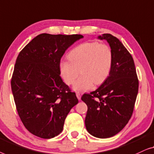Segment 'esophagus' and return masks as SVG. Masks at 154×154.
<instances>
[{"label": "esophagus", "mask_w": 154, "mask_h": 154, "mask_svg": "<svg viewBox=\"0 0 154 154\" xmlns=\"http://www.w3.org/2000/svg\"><path fill=\"white\" fill-rule=\"evenodd\" d=\"M76 96H77V98H78V100H81V94H79V93H76Z\"/></svg>", "instance_id": "1"}]
</instances>
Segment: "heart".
Listing matches in <instances>:
<instances>
[{
  "mask_svg": "<svg viewBox=\"0 0 154 154\" xmlns=\"http://www.w3.org/2000/svg\"><path fill=\"white\" fill-rule=\"evenodd\" d=\"M69 60L59 63V70L65 83L71 85L79 76L73 88L77 91L90 89L103 83L109 77L113 63V54L107 45L84 42L73 48L68 54Z\"/></svg>",
  "mask_w": 154,
  "mask_h": 154,
  "instance_id": "obj_1",
  "label": "heart"
}]
</instances>
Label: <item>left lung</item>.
<instances>
[{
    "label": "left lung",
    "mask_w": 154,
    "mask_h": 154,
    "mask_svg": "<svg viewBox=\"0 0 154 154\" xmlns=\"http://www.w3.org/2000/svg\"><path fill=\"white\" fill-rule=\"evenodd\" d=\"M109 43L113 63L107 79L96 91L84 94L82 100L88 110L86 130L98 138L116 135L131 118L138 93V82L133 58L121 41L111 34L99 35Z\"/></svg>",
    "instance_id": "1"
}]
</instances>
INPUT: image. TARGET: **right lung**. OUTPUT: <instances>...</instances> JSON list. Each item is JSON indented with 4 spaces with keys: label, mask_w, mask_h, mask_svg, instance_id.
Masks as SVG:
<instances>
[{
    "label": "right lung",
    "mask_w": 154,
    "mask_h": 154,
    "mask_svg": "<svg viewBox=\"0 0 154 154\" xmlns=\"http://www.w3.org/2000/svg\"><path fill=\"white\" fill-rule=\"evenodd\" d=\"M82 35L42 33L19 54L11 87L23 124L33 135L50 139L60 134L67 115L78 103L60 77L59 63L66 49Z\"/></svg>",
    "instance_id": "right-lung-1"
}]
</instances>
